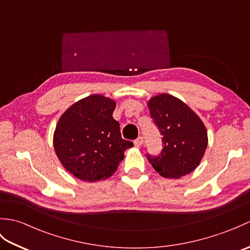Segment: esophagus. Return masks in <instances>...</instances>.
I'll use <instances>...</instances> for the list:
<instances>
[{
    "mask_svg": "<svg viewBox=\"0 0 250 250\" xmlns=\"http://www.w3.org/2000/svg\"><path fill=\"white\" fill-rule=\"evenodd\" d=\"M143 142H144V140H143V137L140 136L137 137V139L134 141V145L135 147H141L143 145Z\"/></svg>",
    "mask_w": 250,
    "mask_h": 250,
    "instance_id": "esophagus-1",
    "label": "esophagus"
}]
</instances>
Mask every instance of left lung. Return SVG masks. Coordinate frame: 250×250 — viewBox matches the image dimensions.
<instances>
[{
  "label": "left lung",
  "mask_w": 250,
  "mask_h": 250,
  "mask_svg": "<svg viewBox=\"0 0 250 250\" xmlns=\"http://www.w3.org/2000/svg\"><path fill=\"white\" fill-rule=\"evenodd\" d=\"M150 117L162 135L158 156L147 153L148 161L163 177L180 178L199 166L207 146V131L187 105L169 94H160L148 102Z\"/></svg>",
  "instance_id": "obj_1"
}]
</instances>
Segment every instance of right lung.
I'll return each mask as SVG.
<instances>
[{
    "mask_svg": "<svg viewBox=\"0 0 250 250\" xmlns=\"http://www.w3.org/2000/svg\"><path fill=\"white\" fill-rule=\"evenodd\" d=\"M116 103L93 94L73 104L58 121L54 147L68 172L84 182L110 177L133 143L121 137Z\"/></svg>",
    "mask_w": 250,
    "mask_h": 250,
    "instance_id": "right-lung-1",
    "label": "right lung"
}]
</instances>
